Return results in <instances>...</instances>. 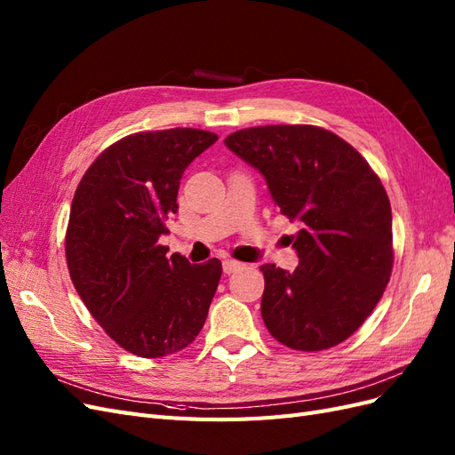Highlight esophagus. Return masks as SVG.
<instances>
[{"label":"esophagus","instance_id":"34e87169","mask_svg":"<svg viewBox=\"0 0 455 455\" xmlns=\"http://www.w3.org/2000/svg\"><path fill=\"white\" fill-rule=\"evenodd\" d=\"M222 267H224V273L229 275V273H235L237 269H241L243 264H241V261H237V259H224Z\"/></svg>","mask_w":455,"mask_h":455}]
</instances>
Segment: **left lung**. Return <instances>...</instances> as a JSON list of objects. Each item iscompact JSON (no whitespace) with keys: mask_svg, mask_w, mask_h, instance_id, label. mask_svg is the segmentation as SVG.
<instances>
[{"mask_svg":"<svg viewBox=\"0 0 455 455\" xmlns=\"http://www.w3.org/2000/svg\"><path fill=\"white\" fill-rule=\"evenodd\" d=\"M226 146L266 176L281 214L299 224V264L261 266V319L296 351H323L355 334L393 271L391 203L368 161L315 125L231 132Z\"/></svg>","mask_w":455,"mask_h":455,"instance_id":"1","label":"left lung"}]
</instances>
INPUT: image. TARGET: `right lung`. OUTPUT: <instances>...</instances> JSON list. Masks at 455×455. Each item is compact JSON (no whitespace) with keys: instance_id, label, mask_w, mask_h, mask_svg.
<instances>
[{"instance_id":"right-lung-1","label":"right lung","mask_w":455,"mask_h":455,"mask_svg":"<svg viewBox=\"0 0 455 455\" xmlns=\"http://www.w3.org/2000/svg\"><path fill=\"white\" fill-rule=\"evenodd\" d=\"M218 136L201 129L134 132L108 146L77 184L66 264L79 298L119 347L157 359L197 338L222 261L191 266L159 244L188 164Z\"/></svg>"}]
</instances>
